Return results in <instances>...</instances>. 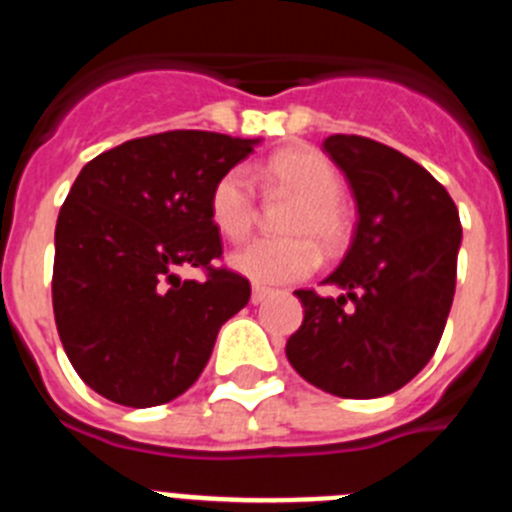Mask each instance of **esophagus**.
Masks as SVG:
<instances>
[{"instance_id":"obj_1","label":"esophagus","mask_w":512,"mask_h":512,"mask_svg":"<svg viewBox=\"0 0 512 512\" xmlns=\"http://www.w3.org/2000/svg\"><path fill=\"white\" fill-rule=\"evenodd\" d=\"M266 297H271V289L269 287H261V284H253V289H251V302H253V305H261V302H264Z\"/></svg>"}]
</instances>
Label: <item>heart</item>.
Masks as SVG:
<instances>
[{
    "mask_svg": "<svg viewBox=\"0 0 512 512\" xmlns=\"http://www.w3.org/2000/svg\"><path fill=\"white\" fill-rule=\"evenodd\" d=\"M253 176L266 189L295 197V207L284 220V233L292 238H256L230 253V266L256 284L297 282L318 264L312 241L330 251L346 235L341 174L323 153L289 148L253 166ZM210 220L228 241H243L251 233L256 220V189L246 166H233L212 184Z\"/></svg>",
    "mask_w": 512,
    "mask_h": 512,
    "instance_id": "b5f03b06",
    "label": "heart"
}]
</instances>
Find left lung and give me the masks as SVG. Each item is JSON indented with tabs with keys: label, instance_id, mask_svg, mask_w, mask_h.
<instances>
[{
	"label": "left lung",
	"instance_id": "1",
	"mask_svg": "<svg viewBox=\"0 0 512 512\" xmlns=\"http://www.w3.org/2000/svg\"><path fill=\"white\" fill-rule=\"evenodd\" d=\"M325 153L359 207L348 253L305 307L287 359L310 384L348 400L390 395L436 354L456 289L461 223L449 192L413 158L361 135H330Z\"/></svg>",
	"mask_w": 512,
	"mask_h": 512
}]
</instances>
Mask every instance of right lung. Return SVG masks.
Wrapping results in <instances>:
<instances>
[{"label":"right lung","mask_w":512,"mask_h":512,"mask_svg":"<svg viewBox=\"0 0 512 512\" xmlns=\"http://www.w3.org/2000/svg\"><path fill=\"white\" fill-rule=\"evenodd\" d=\"M256 143L169 130L99 153L76 176L56 223L53 315L97 395L128 408L174 400L202 374L220 325L248 305V279L212 266L223 241L210 192ZM182 265L206 279L182 280Z\"/></svg>","instance_id":"right-lung-1"}]
</instances>
